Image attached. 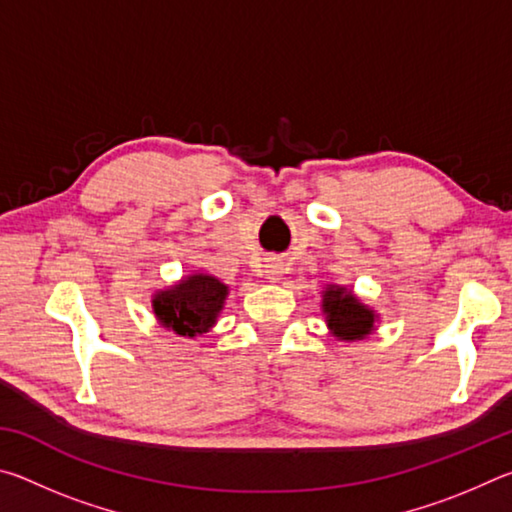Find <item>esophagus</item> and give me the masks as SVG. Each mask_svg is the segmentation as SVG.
Here are the masks:
<instances>
[{
	"label": "esophagus",
	"mask_w": 512,
	"mask_h": 512,
	"mask_svg": "<svg viewBox=\"0 0 512 512\" xmlns=\"http://www.w3.org/2000/svg\"><path fill=\"white\" fill-rule=\"evenodd\" d=\"M280 275H282V268L277 266V264L266 266V277H268V280H271V282H277V280H280Z\"/></svg>",
	"instance_id": "obj_1"
}]
</instances>
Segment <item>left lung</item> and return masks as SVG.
<instances>
[{
    "mask_svg": "<svg viewBox=\"0 0 512 512\" xmlns=\"http://www.w3.org/2000/svg\"><path fill=\"white\" fill-rule=\"evenodd\" d=\"M320 311H323L329 334L339 341H363L375 332L379 314L366 305L357 293L341 284H325L320 291Z\"/></svg>",
    "mask_w": 512,
    "mask_h": 512,
    "instance_id": "8db88e82",
    "label": "left lung"
}]
</instances>
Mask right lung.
I'll use <instances>...</instances> for the list:
<instances>
[{
  "label": "right lung",
  "mask_w": 512,
  "mask_h": 512,
  "mask_svg": "<svg viewBox=\"0 0 512 512\" xmlns=\"http://www.w3.org/2000/svg\"><path fill=\"white\" fill-rule=\"evenodd\" d=\"M230 287L210 273H189L171 287L158 289L151 296V307L160 327L194 339L210 332L219 320Z\"/></svg>",
  "instance_id": "right-lung-1"
}]
</instances>
